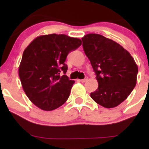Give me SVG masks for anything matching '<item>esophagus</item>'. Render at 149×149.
<instances>
[{
    "label": "esophagus",
    "instance_id": "34e87169",
    "mask_svg": "<svg viewBox=\"0 0 149 149\" xmlns=\"http://www.w3.org/2000/svg\"><path fill=\"white\" fill-rule=\"evenodd\" d=\"M87 79H81V80H80V81L82 83H85V81H87Z\"/></svg>",
    "mask_w": 149,
    "mask_h": 149
}]
</instances>
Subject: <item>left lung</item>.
I'll list each match as a JSON object with an SVG mask.
<instances>
[{"label":"left lung","instance_id":"left-lung-1","mask_svg":"<svg viewBox=\"0 0 149 149\" xmlns=\"http://www.w3.org/2000/svg\"><path fill=\"white\" fill-rule=\"evenodd\" d=\"M82 40L83 50L98 83V87L91 93V97L104 108L117 107L136 86L137 64L123 47L102 35L88 34Z\"/></svg>","mask_w":149,"mask_h":149}]
</instances>
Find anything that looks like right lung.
Returning a JSON list of instances; mask_svg holds the SVG:
<instances>
[{
	"label": "right lung",
	"mask_w": 149,
	"mask_h": 149,
	"mask_svg": "<svg viewBox=\"0 0 149 149\" xmlns=\"http://www.w3.org/2000/svg\"><path fill=\"white\" fill-rule=\"evenodd\" d=\"M82 44L81 39L66 34H45L30 42L23 53L19 66L22 87L30 100L43 111L64 104L74 81L66 72V57ZM64 74L61 76L60 72Z\"/></svg>",
	"instance_id": "add662e5"
}]
</instances>
